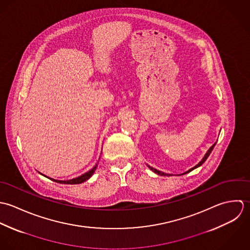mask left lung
I'll list each match as a JSON object with an SVG mask.
<instances>
[{"instance_id":"left-lung-1","label":"left lung","mask_w":250,"mask_h":250,"mask_svg":"<svg viewBox=\"0 0 250 250\" xmlns=\"http://www.w3.org/2000/svg\"><path fill=\"white\" fill-rule=\"evenodd\" d=\"M215 144H216V143H214V144H213V145H212V146H211V147H210V148H209V149H208V151H207V153H206V154H205V156H204V157H203V158H202V160H201V161H200L199 163H198V164H197V165H195V166H194V167H193V168H191V169H189V170H188V171H187V172H185V173H183V174H181V175H185V174H188V173H189V172H191V171H192V170H194V169H195V168H197V167H199V166H201V165H202V164H203V163H204V162H205V161H206V160H207V158H208V155H209V154H210V152H211V150H212V149H213V148H214V146H215ZM148 167H149V168H150V170H151V171H153V172H154V173H156V174H157V175H160V176H173V175H171V174H166V173H163V172H161V171H159V170H157V169H155V168H152V167H150V165H148Z\"/></svg>"}]
</instances>
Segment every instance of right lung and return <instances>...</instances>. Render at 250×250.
<instances>
[{"label":"right lung","mask_w":250,"mask_h":250,"mask_svg":"<svg viewBox=\"0 0 250 250\" xmlns=\"http://www.w3.org/2000/svg\"><path fill=\"white\" fill-rule=\"evenodd\" d=\"M97 166H98V164H97L93 169H91L89 172H87V173H85V174H83V175H81V176H79V177H77V178H75V179L68 180V181H59V180H54V179L48 178V177H46V176H44V175H43V176L46 177V178H48V179H50L53 182H56V183H59V184H64V185H78V184H82V183H84L85 181H87L88 179H90V178L93 176V174L95 173V171H96V169H97ZM40 174H42V173H40Z\"/></svg>","instance_id":"right-lung-1"}]
</instances>
